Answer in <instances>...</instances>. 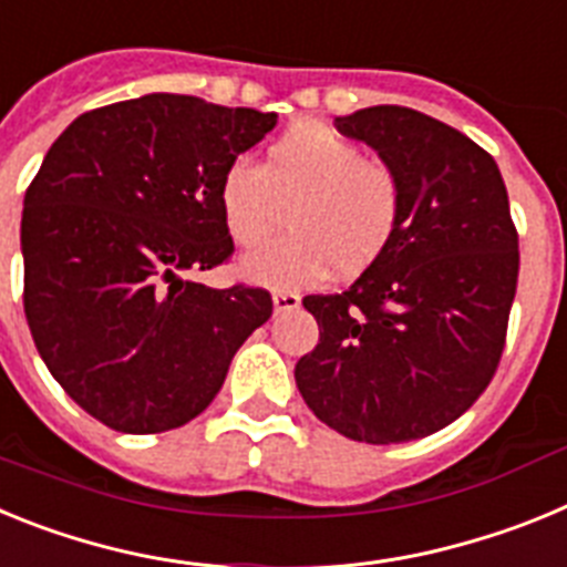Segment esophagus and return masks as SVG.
Segmentation results:
<instances>
[{
    "instance_id": "esophagus-1",
    "label": "esophagus",
    "mask_w": 567,
    "mask_h": 567,
    "mask_svg": "<svg viewBox=\"0 0 567 567\" xmlns=\"http://www.w3.org/2000/svg\"><path fill=\"white\" fill-rule=\"evenodd\" d=\"M272 307H275V315L295 312V309L300 307V295H295V292H275L272 295Z\"/></svg>"
}]
</instances>
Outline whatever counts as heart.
I'll use <instances>...</instances> for the list:
<instances>
[{"label": "heart", "instance_id": "obj_1", "mask_svg": "<svg viewBox=\"0 0 567 567\" xmlns=\"http://www.w3.org/2000/svg\"><path fill=\"white\" fill-rule=\"evenodd\" d=\"M229 238L252 247L240 272L272 289H303L334 272L354 278L383 258L403 218V184L389 164L365 158L358 142L318 122H300L267 150L264 164H229L218 184Z\"/></svg>", "mask_w": 567, "mask_h": 567}]
</instances>
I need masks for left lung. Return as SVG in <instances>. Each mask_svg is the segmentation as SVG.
Wrapping results in <instances>:
<instances>
[{
  "mask_svg": "<svg viewBox=\"0 0 567 567\" xmlns=\"http://www.w3.org/2000/svg\"><path fill=\"white\" fill-rule=\"evenodd\" d=\"M403 184L394 240L352 287L307 295L320 340L295 365L315 417L358 443L429 437L491 383L517 292L519 240L497 162L398 104L338 115Z\"/></svg>",
  "mask_w": 567,
  "mask_h": 567,
  "instance_id": "left-lung-1",
  "label": "left lung"
}]
</instances>
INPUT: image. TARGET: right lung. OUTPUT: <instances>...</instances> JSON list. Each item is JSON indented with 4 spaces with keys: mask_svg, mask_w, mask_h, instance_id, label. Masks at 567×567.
<instances>
[{
    "mask_svg": "<svg viewBox=\"0 0 567 567\" xmlns=\"http://www.w3.org/2000/svg\"><path fill=\"white\" fill-rule=\"evenodd\" d=\"M278 113L147 93L82 113L24 193V315L50 374L124 434L178 429L213 403L264 289L189 272L229 258L218 184Z\"/></svg>",
    "mask_w": 567,
    "mask_h": 567,
    "instance_id": "obj_1",
    "label": "right lung"
}]
</instances>
